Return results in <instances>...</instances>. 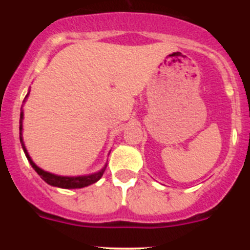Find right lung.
<instances>
[{
    "label": "right lung",
    "mask_w": 250,
    "mask_h": 250,
    "mask_svg": "<svg viewBox=\"0 0 250 250\" xmlns=\"http://www.w3.org/2000/svg\"><path fill=\"white\" fill-rule=\"evenodd\" d=\"M29 93H27L26 97L25 98L29 97ZM22 117H24V113H22V111H21V113H20L19 132H20V143H21L22 150H24L25 156H26V158L29 160L30 165L32 166V168L36 170L37 174H39V175L41 176V178L43 179L47 184H49V185H52V186H55V188H85V186L92 185V184L97 183V181L102 178L103 174H104V172H105V169H106V165H105L104 167L99 170V172H97L94 174H89V175H81V176L55 175V174L48 173V172H46V170H43V169H41L40 167H37V166L34 163V161L31 160V157L29 156V153H27L26 147H25V145H24V141H22V134H21L22 133Z\"/></svg>",
    "instance_id": "obj_1"
}]
</instances>
